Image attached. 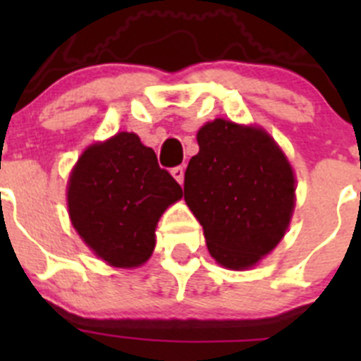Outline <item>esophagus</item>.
Returning <instances> with one entry per match:
<instances>
[{"instance_id":"34e87169","label":"esophagus","mask_w":361,"mask_h":361,"mask_svg":"<svg viewBox=\"0 0 361 361\" xmlns=\"http://www.w3.org/2000/svg\"><path fill=\"white\" fill-rule=\"evenodd\" d=\"M171 175H173L175 180H177L178 184L184 183V168H183V166H175V168H171Z\"/></svg>"}]
</instances>
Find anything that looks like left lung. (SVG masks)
Here are the masks:
<instances>
[{
  "instance_id": "8db88e82",
  "label": "left lung",
  "mask_w": 361,
  "mask_h": 361,
  "mask_svg": "<svg viewBox=\"0 0 361 361\" xmlns=\"http://www.w3.org/2000/svg\"><path fill=\"white\" fill-rule=\"evenodd\" d=\"M199 153L184 173V200L204 228L216 262L251 267L288 229L295 177L264 130L215 119L197 133Z\"/></svg>"
}]
</instances>
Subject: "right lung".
Listing matches in <instances>:
<instances>
[{
	"label": "right lung",
	"instance_id": "right-lung-1",
	"mask_svg": "<svg viewBox=\"0 0 361 361\" xmlns=\"http://www.w3.org/2000/svg\"><path fill=\"white\" fill-rule=\"evenodd\" d=\"M183 197L178 183L135 133L86 148L70 175L68 212L79 237L116 267L145 264L164 209Z\"/></svg>",
	"mask_w": 361,
	"mask_h": 361
}]
</instances>
